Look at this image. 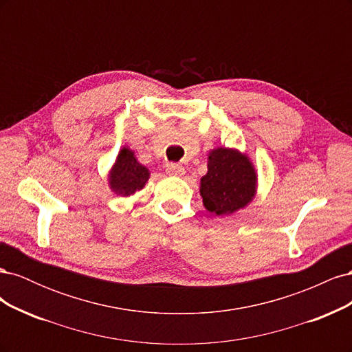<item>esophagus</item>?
Returning a JSON list of instances; mask_svg holds the SVG:
<instances>
[{"mask_svg":"<svg viewBox=\"0 0 352 352\" xmlns=\"http://www.w3.org/2000/svg\"><path fill=\"white\" fill-rule=\"evenodd\" d=\"M166 172L170 176H182L185 173V168L182 164H177V163H168L166 166Z\"/></svg>","mask_w":352,"mask_h":352,"instance_id":"1","label":"esophagus"}]
</instances>
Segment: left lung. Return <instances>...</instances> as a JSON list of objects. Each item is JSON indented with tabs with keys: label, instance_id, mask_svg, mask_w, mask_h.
Returning a JSON list of instances; mask_svg holds the SVG:
<instances>
[{
	"label": "left lung",
	"instance_id": "1",
	"mask_svg": "<svg viewBox=\"0 0 352 352\" xmlns=\"http://www.w3.org/2000/svg\"><path fill=\"white\" fill-rule=\"evenodd\" d=\"M208 172L201 179L199 192L204 207L217 216L232 214L252 199L257 175L247 155L217 148L208 155Z\"/></svg>",
	"mask_w": 352,
	"mask_h": 352
}]
</instances>
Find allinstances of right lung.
<instances>
[{"label": "right lung", "instance_id": "obj_1", "mask_svg": "<svg viewBox=\"0 0 352 352\" xmlns=\"http://www.w3.org/2000/svg\"><path fill=\"white\" fill-rule=\"evenodd\" d=\"M150 172L138 160L129 148H123L110 173V186L116 194L127 197L145 186Z\"/></svg>", "mask_w": 352, "mask_h": 352}]
</instances>
